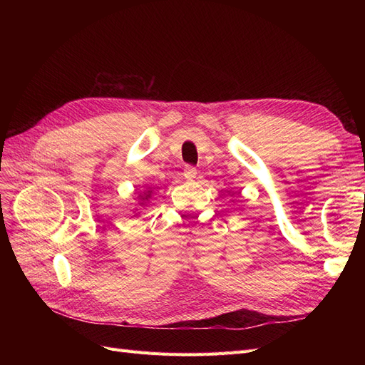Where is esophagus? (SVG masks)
I'll list each match as a JSON object with an SVG mask.
<instances>
[{"instance_id":"obj_1","label":"esophagus","mask_w":365,"mask_h":365,"mask_svg":"<svg viewBox=\"0 0 365 365\" xmlns=\"http://www.w3.org/2000/svg\"><path fill=\"white\" fill-rule=\"evenodd\" d=\"M196 176V168L193 165H185L184 168V178L185 180H193Z\"/></svg>"}]
</instances>
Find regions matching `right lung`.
<instances>
[{"label":"right lung","mask_w":365,"mask_h":365,"mask_svg":"<svg viewBox=\"0 0 365 365\" xmlns=\"http://www.w3.org/2000/svg\"><path fill=\"white\" fill-rule=\"evenodd\" d=\"M149 195H150V193L148 192V193H146V196H141V200H148V197H149Z\"/></svg>","instance_id":"obj_1"}]
</instances>
